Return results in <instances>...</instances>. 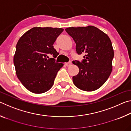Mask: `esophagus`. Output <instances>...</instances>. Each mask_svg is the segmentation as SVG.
<instances>
[{
  "label": "esophagus",
  "mask_w": 131,
  "mask_h": 131,
  "mask_svg": "<svg viewBox=\"0 0 131 131\" xmlns=\"http://www.w3.org/2000/svg\"><path fill=\"white\" fill-rule=\"evenodd\" d=\"M65 64L66 66H70L71 65H72V62H69L65 63Z\"/></svg>",
  "instance_id": "1"
}]
</instances>
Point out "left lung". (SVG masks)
Listing matches in <instances>:
<instances>
[{
    "instance_id": "obj_1",
    "label": "left lung",
    "mask_w": 131,
    "mask_h": 131,
    "mask_svg": "<svg viewBox=\"0 0 131 131\" xmlns=\"http://www.w3.org/2000/svg\"><path fill=\"white\" fill-rule=\"evenodd\" d=\"M66 32L76 44L78 54H85L82 62L73 61L79 72L73 77L76 87L84 91H94L102 86L112 73L114 50L112 41L103 31L94 26L69 27Z\"/></svg>"
}]
</instances>
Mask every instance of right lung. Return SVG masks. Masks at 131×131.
I'll use <instances>...</instances> for the list:
<instances>
[{"label":"right lung","instance_id":"obj_1","mask_svg":"<svg viewBox=\"0 0 131 131\" xmlns=\"http://www.w3.org/2000/svg\"><path fill=\"white\" fill-rule=\"evenodd\" d=\"M62 28L35 27L28 30L17 42L14 64L18 79L26 89L34 94L47 92L63 63L55 62L59 53L52 45Z\"/></svg>","mask_w":131,"mask_h":131}]
</instances>
